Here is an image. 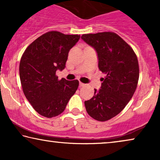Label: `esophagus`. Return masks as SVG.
<instances>
[{"mask_svg":"<svg viewBox=\"0 0 160 160\" xmlns=\"http://www.w3.org/2000/svg\"><path fill=\"white\" fill-rule=\"evenodd\" d=\"M79 86L80 87H84V86H86V84H84V83H82V82H79Z\"/></svg>","mask_w":160,"mask_h":160,"instance_id":"1","label":"esophagus"}]
</instances>
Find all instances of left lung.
Returning <instances> with one entry per match:
<instances>
[{"label":"left lung","instance_id":"1","mask_svg":"<svg viewBox=\"0 0 160 160\" xmlns=\"http://www.w3.org/2000/svg\"><path fill=\"white\" fill-rule=\"evenodd\" d=\"M82 38L96 50L98 68L106 74L99 90L84 102L87 112L100 122L121 112L134 95L139 78V65L132 47L117 33L84 34Z\"/></svg>","mask_w":160,"mask_h":160}]
</instances>
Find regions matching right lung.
<instances>
[{"mask_svg": "<svg viewBox=\"0 0 160 160\" xmlns=\"http://www.w3.org/2000/svg\"><path fill=\"white\" fill-rule=\"evenodd\" d=\"M79 38V35L47 32L30 43L22 56L19 77L23 92L43 117L62 113L77 90L78 80H59L56 71L65 68L70 49Z\"/></svg>", "mask_w": 160, "mask_h": 160, "instance_id": "obj_1", "label": "right lung"}]
</instances>
